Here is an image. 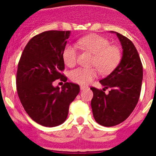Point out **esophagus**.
Masks as SVG:
<instances>
[{
    "instance_id": "esophagus-1",
    "label": "esophagus",
    "mask_w": 156,
    "mask_h": 156,
    "mask_svg": "<svg viewBox=\"0 0 156 156\" xmlns=\"http://www.w3.org/2000/svg\"><path fill=\"white\" fill-rule=\"evenodd\" d=\"M80 90H84V89H87V88H88V87H83V86H80Z\"/></svg>"
}]
</instances>
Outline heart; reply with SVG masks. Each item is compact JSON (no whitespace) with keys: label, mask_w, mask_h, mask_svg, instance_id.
Listing matches in <instances>:
<instances>
[{"label":"heart","mask_w":156,"mask_h":156,"mask_svg":"<svg viewBox=\"0 0 156 156\" xmlns=\"http://www.w3.org/2000/svg\"><path fill=\"white\" fill-rule=\"evenodd\" d=\"M76 45L80 49L94 54L92 65L98 68L102 74H108L112 72L120 62L121 51L119 48L110 44L108 39L100 35L90 34L82 37L77 41ZM77 58L78 51L76 46L67 45L63 52V59L66 65L74 67ZM97 69L95 67L77 68L71 71L69 78L73 82L81 86L88 85L98 77Z\"/></svg>","instance_id":"b5f03b06"}]
</instances>
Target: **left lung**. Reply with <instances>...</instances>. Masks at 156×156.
<instances>
[{
    "instance_id": "obj_1",
    "label": "left lung",
    "mask_w": 156,
    "mask_h": 156,
    "mask_svg": "<svg viewBox=\"0 0 156 156\" xmlns=\"http://www.w3.org/2000/svg\"><path fill=\"white\" fill-rule=\"evenodd\" d=\"M122 48L118 66L106 78L100 80L108 95L94 87L91 101L93 116L98 124L112 127L122 122L135 108L140 96L143 67L136 48L129 39L115 31Z\"/></svg>"
}]
</instances>
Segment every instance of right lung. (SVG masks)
Masks as SVG:
<instances>
[{
	"label": "right lung",
	"instance_id": "right-lung-1",
	"mask_svg": "<svg viewBox=\"0 0 156 156\" xmlns=\"http://www.w3.org/2000/svg\"><path fill=\"white\" fill-rule=\"evenodd\" d=\"M69 31H48L31 38L23 50L17 71L20 101L30 117L45 127L58 126L67 119L69 106L80 92L78 84L68 83L63 52ZM66 82L62 88L53 81Z\"/></svg>",
	"mask_w": 156,
	"mask_h": 156
}]
</instances>
